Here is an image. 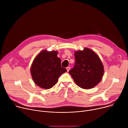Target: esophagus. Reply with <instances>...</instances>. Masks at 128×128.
<instances>
[{
  "label": "esophagus",
  "instance_id": "34e87169",
  "mask_svg": "<svg viewBox=\"0 0 128 128\" xmlns=\"http://www.w3.org/2000/svg\"><path fill=\"white\" fill-rule=\"evenodd\" d=\"M70 67H66V69H67V72H68L69 71V70H70Z\"/></svg>",
  "mask_w": 128,
  "mask_h": 128
}]
</instances>
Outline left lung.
I'll use <instances>...</instances> for the list:
<instances>
[{"instance_id":"left-lung-1","label":"left lung","mask_w":128,"mask_h":128,"mask_svg":"<svg viewBox=\"0 0 128 128\" xmlns=\"http://www.w3.org/2000/svg\"><path fill=\"white\" fill-rule=\"evenodd\" d=\"M75 64L69 72L75 83L83 89L94 88L101 81L104 75L103 64L98 55L91 50L74 52Z\"/></svg>"}]
</instances>
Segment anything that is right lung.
<instances>
[{
	"label": "right lung",
	"mask_w": 128,
	"mask_h": 128,
	"mask_svg": "<svg viewBox=\"0 0 128 128\" xmlns=\"http://www.w3.org/2000/svg\"><path fill=\"white\" fill-rule=\"evenodd\" d=\"M57 51L43 50L34 58L30 67L34 83L40 88L48 89L58 82L60 76L67 72L62 67Z\"/></svg>",
	"instance_id": "add662e5"
}]
</instances>
